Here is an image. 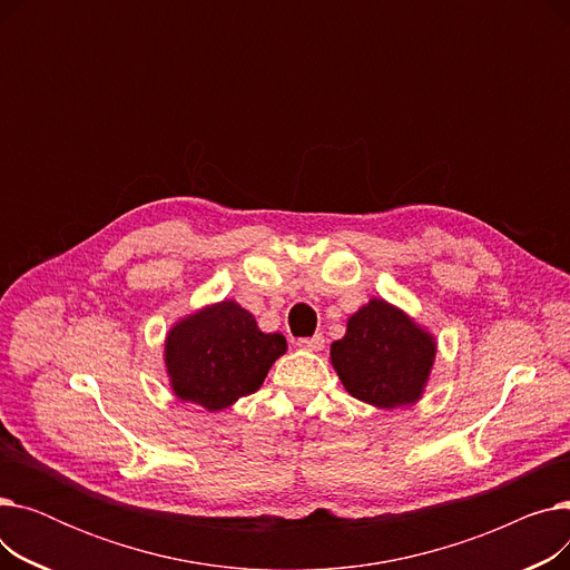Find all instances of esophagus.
I'll use <instances>...</instances> for the list:
<instances>
[{
  "mask_svg": "<svg viewBox=\"0 0 570 570\" xmlns=\"http://www.w3.org/2000/svg\"><path fill=\"white\" fill-rule=\"evenodd\" d=\"M323 344H325L323 335H314V337H303V340H297V346L305 348V351H321V348H323Z\"/></svg>",
  "mask_w": 570,
  "mask_h": 570,
  "instance_id": "34e87169",
  "label": "esophagus"
}]
</instances>
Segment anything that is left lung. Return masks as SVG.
<instances>
[{
  "instance_id": "8db88e82",
  "label": "left lung",
  "mask_w": 570,
  "mask_h": 570,
  "mask_svg": "<svg viewBox=\"0 0 570 570\" xmlns=\"http://www.w3.org/2000/svg\"><path fill=\"white\" fill-rule=\"evenodd\" d=\"M434 357L436 340L383 297L351 314L346 335L331 346V363L346 393L379 409L421 400Z\"/></svg>"
}]
</instances>
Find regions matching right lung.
Here are the masks:
<instances>
[{"label":"right lung","mask_w":570,"mask_h":570,"mask_svg":"<svg viewBox=\"0 0 570 570\" xmlns=\"http://www.w3.org/2000/svg\"><path fill=\"white\" fill-rule=\"evenodd\" d=\"M284 353V335L263 333L245 307L222 301L170 327L164 363L177 400L222 411L256 393Z\"/></svg>","instance_id":"right-lung-1"}]
</instances>
